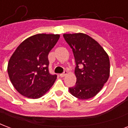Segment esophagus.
<instances>
[{
    "mask_svg": "<svg viewBox=\"0 0 128 128\" xmlns=\"http://www.w3.org/2000/svg\"><path fill=\"white\" fill-rule=\"evenodd\" d=\"M66 74H67V71H64V73L60 74V77H62V78H63V77H64V76H66Z\"/></svg>",
    "mask_w": 128,
    "mask_h": 128,
    "instance_id": "obj_1",
    "label": "esophagus"
}]
</instances>
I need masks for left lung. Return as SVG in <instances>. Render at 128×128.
<instances>
[{"label":"left lung","mask_w":128,"mask_h":128,"mask_svg":"<svg viewBox=\"0 0 128 128\" xmlns=\"http://www.w3.org/2000/svg\"><path fill=\"white\" fill-rule=\"evenodd\" d=\"M63 36L72 50L76 66L74 70L76 85L69 88V92L81 100L93 98L109 77L110 60L107 53L86 34H64Z\"/></svg>","instance_id":"1"}]
</instances>
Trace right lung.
I'll use <instances>...</instances> for the list:
<instances>
[{
    "mask_svg": "<svg viewBox=\"0 0 128 128\" xmlns=\"http://www.w3.org/2000/svg\"><path fill=\"white\" fill-rule=\"evenodd\" d=\"M60 34H37L17 47L9 59L7 71L11 83L25 97L37 99L45 95L56 80L49 72L48 54Z\"/></svg>",
    "mask_w": 128,
    "mask_h": 128,
    "instance_id": "1",
    "label": "right lung"
}]
</instances>
